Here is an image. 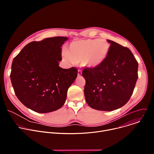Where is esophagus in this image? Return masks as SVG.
Returning <instances> with one entry per match:
<instances>
[{
    "label": "esophagus",
    "mask_w": 154,
    "mask_h": 154,
    "mask_svg": "<svg viewBox=\"0 0 154 154\" xmlns=\"http://www.w3.org/2000/svg\"><path fill=\"white\" fill-rule=\"evenodd\" d=\"M82 74V71L81 70H78V75H81Z\"/></svg>",
    "instance_id": "esophagus-1"
}]
</instances>
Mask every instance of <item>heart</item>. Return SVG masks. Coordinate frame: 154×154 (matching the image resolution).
Instances as JSON below:
<instances>
[{
	"label": "heart",
	"mask_w": 154,
	"mask_h": 154,
	"mask_svg": "<svg viewBox=\"0 0 154 154\" xmlns=\"http://www.w3.org/2000/svg\"><path fill=\"white\" fill-rule=\"evenodd\" d=\"M110 44L103 39H87L71 43L66 51H63V59L70 63L82 62L84 66L94 68L106 59Z\"/></svg>",
	"instance_id": "b5f03b06"
}]
</instances>
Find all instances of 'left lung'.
Listing matches in <instances>:
<instances>
[{
    "label": "left lung",
    "instance_id": "8db88e82",
    "mask_svg": "<svg viewBox=\"0 0 154 154\" xmlns=\"http://www.w3.org/2000/svg\"><path fill=\"white\" fill-rule=\"evenodd\" d=\"M110 50L105 61L94 68H86L82 75L86 102L90 107L110 112L127 103L138 79V63L127 48L107 40Z\"/></svg>",
    "mask_w": 154,
    "mask_h": 154
}]
</instances>
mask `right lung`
<instances>
[{
  "mask_svg": "<svg viewBox=\"0 0 154 154\" xmlns=\"http://www.w3.org/2000/svg\"><path fill=\"white\" fill-rule=\"evenodd\" d=\"M68 39L57 36L32 41L13 60L10 79L15 94L35 112L46 113L60 108L77 76V68L59 66L61 47Z\"/></svg>",
  "mask_w": 154,
  "mask_h": 154,
  "instance_id": "1",
  "label": "right lung"
}]
</instances>
